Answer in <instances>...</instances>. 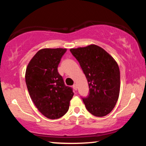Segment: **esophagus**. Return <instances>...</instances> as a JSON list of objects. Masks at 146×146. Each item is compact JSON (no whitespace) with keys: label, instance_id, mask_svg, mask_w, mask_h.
Returning <instances> with one entry per match:
<instances>
[{"label":"esophagus","instance_id":"obj_1","mask_svg":"<svg viewBox=\"0 0 146 146\" xmlns=\"http://www.w3.org/2000/svg\"><path fill=\"white\" fill-rule=\"evenodd\" d=\"M73 89H74L75 91H77V84L73 85Z\"/></svg>","mask_w":146,"mask_h":146}]
</instances>
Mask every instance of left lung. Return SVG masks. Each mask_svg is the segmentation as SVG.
I'll use <instances>...</instances> for the list:
<instances>
[{"label":"left lung","instance_id":"8db88e82","mask_svg":"<svg viewBox=\"0 0 146 146\" xmlns=\"http://www.w3.org/2000/svg\"><path fill=\"white\" fill-rule=\"evenodd\" d=\"M79 61L89 84V93L83 98L87 111L97 117L110 113L117 102L120 90V72L115 59L100 46L90 44L71 48Z\"/></svg>","mask_w":146,"mask_h":146}]
</instances>
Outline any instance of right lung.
<instances>
[{"label":"right lung","instance_id":"right-lung-1","mask_svg":"<svg viewBox=\"0 0 146 146\" xmlns=\"http://www.w3.org/2000/svg\"><path fill=\"white\" fill-rule=\"evenodd\" d=\"M66 48H42L27 66L25 81L29 95L38 110L48 119L61 117L67 112L74 93L66 86L58 65Z\"/></svg>","mask_w":146,"mask_h":146}]
</instances>
